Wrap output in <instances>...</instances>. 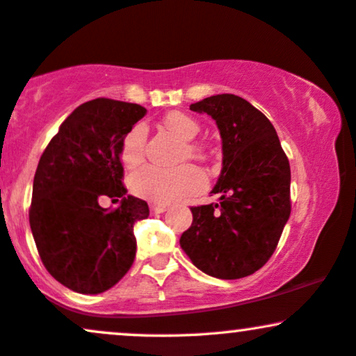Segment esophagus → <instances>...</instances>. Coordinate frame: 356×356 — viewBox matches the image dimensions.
<instances>
[{
  "label": "esophagus",
  "instance_id": "esophagus-1",
  "mask_svg": "<svg viewBox=\"0 0 356 356\" xmlns=\"http://www.w3.org/2000/svg\"><path fill=\"white\" fill-rule=\"evenodd\" d=\"M165 211H167L165 206H155V204L150 206V212H152V214H162V212Z\"/></svg>",
  "mask_w": 356,
  "mask_h": 356
}]
</instances>
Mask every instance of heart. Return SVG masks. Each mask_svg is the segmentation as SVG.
I'll use <instances>...</instances> for the list:
<instances>
[{
  "instance_id": "obj_1",
  "label": "heart",
  "mask_w": 356,
  "mask_h": 356,
  "mask_svg": "<svg viewBox=\"0 0 356 356\" xmlns=\"http://www.w3.org/2000/svg\"><path fill=\"white\" fill-rule=\"evenodd\" d=\"M162 124L184 142L194 140L201 130L194 118L182 112L167 113ZM145 138L147 130L144 125H136L127 132L120 149L122 164L125 167L140 164L144 159ZM186 150L191 157H202V149L199 145L189 144ZM130 186L138 197L154 204H170L202 191L206 186V175L194 165H184L172 170L147 165L132 175Z\"/></svg>"
}]
</instances>
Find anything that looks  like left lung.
Instances as JSON below:
<instances>
[{
    "mask_svg": "<svg viewBox=\"0 0 356 356\" xmlns=\"http://www.w3.org/2000/svg\"><path fill=\"white\" fill-rule=\"evenodd\" d=\"M191 110L207 113L219 129L222 169L211 194L220 197L192 207L179 243L202 273L239 280L266 264L289 219L288 157L268 117L238 95L207 97Z\"/></svg>",
    "mask_w": 356,
    "mask_h": 356,
    "instance_id": "obj_1",
    "label": "left lung"
}]
</instances>
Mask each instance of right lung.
Masks as SVG:
<instances>
[{
  "instance_id": "add662e5",
  "label": "right lung",
  "mask_w": 356,
  "mask_h": 356,
  "mask_svg": "<svg viewBox=\"0 0 356 356\" xmlns=\"http://www.w3.org/2000/svg\"><path fill=\"white\" fill-rule=\"evenodd\" d=\"M147 110L137 104L95 99L76 107L40 159L30 226L44 268L83 295L115 286L136 259L134 226L149 206L122 186L124 137ZM102 195L121 199L115 211Z\"/></svg>"
}]
</instances>
